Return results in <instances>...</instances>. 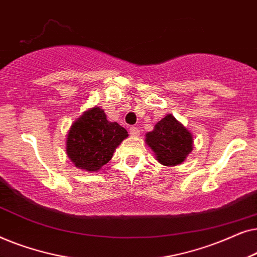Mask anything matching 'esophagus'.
Here are the masks:
<instances>
[{"label":"esophagus","instance_id":"1","mask_svg":"<svg viewBox=\"0 0 257 257\" xmlns=\"http://www.w3.org/2000/svg\"><path fill=\"white\" fill-rule=\"evenodd\" d=\"M130 135L132 137H138L140 135V131L138 127H130Z\"/></svg>","mask_w":257,"mask_h":257}]
</instances>
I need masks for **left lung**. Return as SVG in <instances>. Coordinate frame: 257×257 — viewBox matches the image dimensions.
Masks as SVG:
<instances>
[{"label":"left lung","mask_w":257,"mask_h":257,"mask_svg":"<svg viewBox=\"0 0 257 257\" xmlns=\"http://www.w3.org/2000/svg\"><path fill=\"white\" fill-rule=\"evenodd\" d=\"M145 137L156 159L164 166L182 164L193 151L192 133L172 114L165 115Z\"/></svg>","instance_id":"8db88e82"}]
</instances>
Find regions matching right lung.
I'll return each mask as SVG.
<instances>
[{
  "mask_svg": "<svg viewBox=\"0 0 257 257\" xmlns=\"http://www.w3.org/2000/svg\"><path fill=\"white\" fill-rule=\"evenodd\" d=\"M127 137L122 126L107 120L104 110L93 106L72 122L66 137V154L79 170L97 172Z\"/></svg>",
  "mask_w": 257,
  "mask_h": 257,
  "instance_id": "obj_1",
  "label": "right lung"
}]
</instances>
